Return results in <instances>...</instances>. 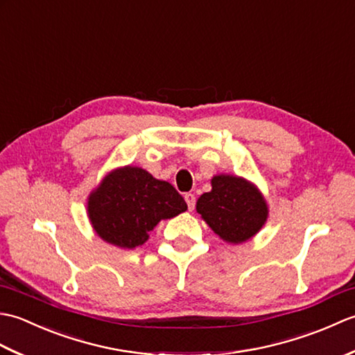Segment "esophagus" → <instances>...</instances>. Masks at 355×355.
Returning <instances> with one entry per match:
<instances>
[{
  "mask_svg": "<svg viewBox=\"0 0 355 355\" xmlns=\"http://www.w3.org/2000/svg\"><path fill=\"white\" fill-rule=\"evenodd\" d=\"M184 200L187 202V207H189V210H193V207H195V195L193 193H186Z\"/></svg>",
  "mask_w": 355,
  "mask_h": 355,
  "instance_id": "esophagus-1",
  "label": "esophagus"
}]
</instances>
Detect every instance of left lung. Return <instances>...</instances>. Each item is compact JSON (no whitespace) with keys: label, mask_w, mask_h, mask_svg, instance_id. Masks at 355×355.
<instances>
[{"label":"left lung","mask_w":355,"mask_h":355,"mask_svg":"<svg viewBox=\"0 0 355 355\" xmlns=\"http://www.w3.org/2000/svg\"><path fill=\"white\" fill-rule=\"evenodd\" d=\"M210 184L212 191L197 201V212L225 243L243 244L266 225L268 205L254 183L244 177L218 173Z\"/></svg>","instance_id":"left-lung-1"}]
</instances>
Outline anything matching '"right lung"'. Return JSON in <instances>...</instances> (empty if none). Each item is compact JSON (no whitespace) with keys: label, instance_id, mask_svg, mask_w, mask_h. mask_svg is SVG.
I'll return each instance as SVG.
<instances>
[{"label":"right lung","instance_id":"1","mask_svg":"<svg viewBox=\"0 0 355 355\" xmlns=\"http://www.w3.org/2000/svg\"><path fill=\"white\" fill-rule=\"evenodd\" d=\"M186 210V201L171 183L131 164L108 172L87 201L97 236L119 248L143 245L158 223Z\"/></svg>","mask_w":355,"mask_h":355}]
</instances>
